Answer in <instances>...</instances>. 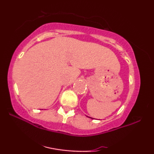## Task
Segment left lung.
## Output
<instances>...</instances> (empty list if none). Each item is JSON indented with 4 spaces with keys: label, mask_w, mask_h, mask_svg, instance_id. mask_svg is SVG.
<instances>
[{
    "label": "left lung",
    "mask_w": 154,
    "mask_h": 154,
    "mask_svg": "<svg viewBox=\"0 0 154 154\" xmlns=\"http://www.w3.org/2000/svg\"><path fill=\"white\" fill-rule=\"evenodd\" d=\"M90 119H92V118H90Z\"/></svg>",
    "instance_id": "8db88e82"
}]
</instances>
